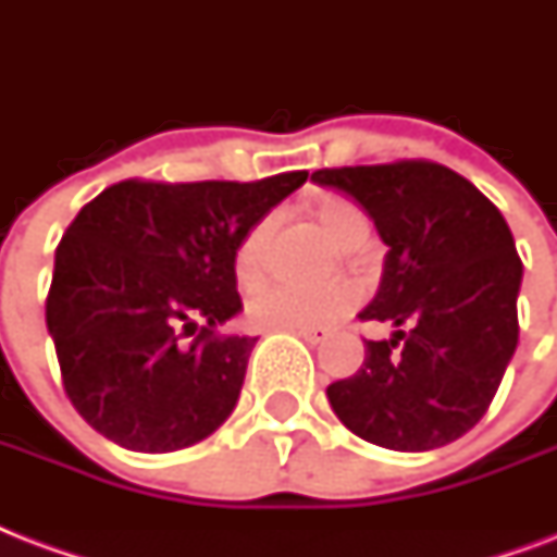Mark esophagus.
<instances>
[{"label": "esophagus", "mask_w": 557, "mask_h": 557, "mask_svg": "<svg viewBox=\"0 0 557 557\" xmlns=\"http://www.w3.org/2000/svg\"><path fill=\"white\" fill-rule=\"evenodd\" d=\"M295 335H300L306 344H323V341H326V332L323 330H297Z\"/></svg>", "instance_id": "1"}]
</instances>
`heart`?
<instances>
[{"label": "heart", "mask_w": 557, "mask_h": 557, "mask_svg": "<svg viewBox=\"0 0 557 557\" xmlns=\"http://www.w3.org/2000/svg\"><path fill=\"white\" fill-rule=\"evenodd\" d=\"M318 222L323 234L338 248H344L358 231H367V216L347 199H323L318 205ZM269 234L271 219H262L243 236V243L236 245L234 269L243 283H253L260 277ZM356 304L358 288L349 280H330V283H314V286L274 280V283H262L253 292L248 300V314L257 326H269V330H323L352 312Z\"/></svg>", "instance_id": "b5f03b06"}]
</instances>
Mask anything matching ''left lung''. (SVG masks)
Wrapping results in <instances>:
<instances>
[{
	"instance_id": "obj_1",
	"label": "left lung",
	"mask_w": 557,
	"mask_h": 557,
	"mask_svg": "<svg viewBox=\"0 0 557 557\" xmlns=\"http://www.w3.org/2000/svg\"><path fill=\"white\" fill-rule=\"evenodd\" d=\"M370 213L389 251L361 321L393 326L364 341L356 375L326 387L341 422L389 450H433L485 416L518 347L523 262L483 193L433 161L314 170Z\"/></svg>"
}]
</instances>
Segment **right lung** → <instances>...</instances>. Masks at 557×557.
Listing matches in <instances>:
<instances>
[{
    "label": "right lung",
    "instance_id": "right-lung-1",
    "mask_svg": "<svg viewBox=\"0 0 557 557\" xmlns=\"http://www.w3.org/2000/svg\"><path fill=\"white\" fill-rule=\"evenodd\" d=\"M306 176L126 178L74 216L57 245L46 323L65 396L95 431L121 448L168 454L231 416L257 344L216 335L243 312L236 245Z\"/></svg>",
    "mask_w": 557,
    "mask_h": 557
}]
</instances>
